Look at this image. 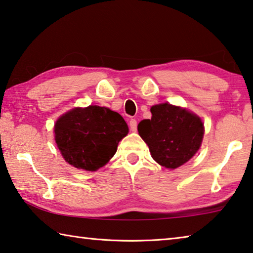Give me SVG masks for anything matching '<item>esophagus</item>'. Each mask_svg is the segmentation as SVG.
<instances>
[{
  "label": "esophagus",
  "instance_id": "34e87169",
  "mask_svg": "<svg viewBox=\"0 0 253 253\" xmlns=\"http://www.w3.org/2000/svg\"><path fill=\"white\" fill-rule=\"evenodd\" d=\"M129 128H130L131 131H136L137 130V121H136V119H130Z\"/></svg>",
  "mask_w": 253,
  "mask_h": 253
}]
</instances>
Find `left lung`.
I'll return each instance as SVG.
<instances>
[{"instance_id": "1", "label": "left lung", "mask_w": 253, "mask_h": 253, "mask_svg": "<svg viewBox=\"0 0 253 253\" xmlns=\"http://www.w3.org/2000/svg\"><path fill=\"white\" fill-rule=\"evenodd\" d=\"M150 112L151 119L138 124V132L151 157L166 168L180 167L199 149L205 131L203 122L197 115L167 103L155 105Z\"/></svg>"}]
</instances>
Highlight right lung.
<instances>
[{"label": "right lung", "mask_w": 253, "mask_h": 253, "mask_svg": "<svg viewBox=\"0 0 253 253\" xmlns=\"http://www.w3.org/2000/svg\"><path fill=\"white\" fill-rule=\"evenodd\" d=\"M54 132L68 164L95 171L116 153L118 142L128 134V126L118 113L93 105L63 115L55 124Z\"/></svg>", "instance_id": "1"}]
</instances>
